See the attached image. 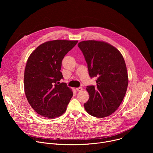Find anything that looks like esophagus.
<instances>
[{
    "label": "esophagus",
    "mask_w": 153,
    "mask_h": 153,
    "mask_svg": "<svg viewBox=\"0 0 153 153\" xmlns=\"http://www.w3.org/2000/svg\"><path fill=\"white\" fill-rule=\"evenodd\" d=\"M82 87H79V88H76V90L77 91H82Z\"/></svg>",
    "instance_id": "34e87169"
}]
</instances>
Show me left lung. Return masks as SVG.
I'll use <instances>...</instances> for the list:
<instances>
[{
  "label": "left lung",
  "instance_id": "left-lung-1",
  "mask_svg": "<svg viewBox=\"0 0 153 153\" xmlns=\"http://www.w3.org/2000/svg\"><path fill=\"white\" fill-rule=\"evenodd\" d=\"M88 65L90 76L97 77L96 86H86L89 100L86 111L96 117L113 114L126 92L128 77L124 59L113 45L103 41L85 40L78 43Z\"/></svg>",
  "mask_w": 153,
  "mask_h": 153
}]
</instances>
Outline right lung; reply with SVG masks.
I'll return each mask as SVG.
<instances>
[{"label":"right lung","instance_id":"1","mask_svg":"<svg viewBox=\"0 0 153 153\" xmlns=\"http://www.w3.org/2000/svg\"><path fill=\"white\" fill-rule=\"evenodd\" d=\"M77 40H55L42 43L30 54L24 73V90L27 99L39 114L49 119L62 115L73 91L60 71L62 61Z\"/></svg>","mask_w":153,"mask_h":153}]
</instances>
